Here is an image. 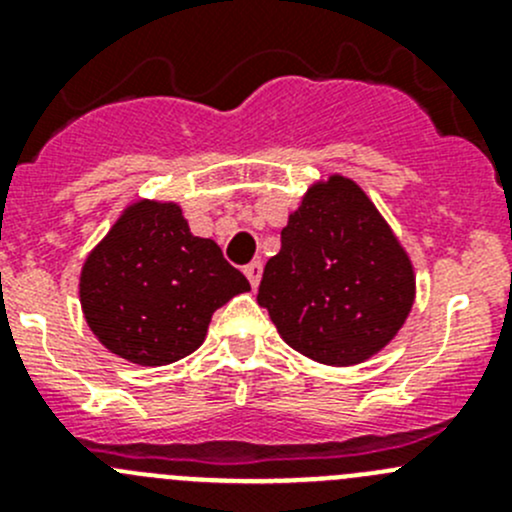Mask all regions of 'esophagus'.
<instances>
[{
    "instance_id": "1",
    "label": "esophagus",
    "mask_w": 512,
    "mask_h": 512,
    "mask_svg": "<svg viewBox=\"0 0 512 512\" xmlns=\"http://www.w3.org/2000/svg\"><path fill=\"white\" fill-rule=\"evenodd\" d=\"M242 272H245V277L250 280V285L257 287V285H260V277H262V262L260 260L250 262V265L242 267Z\"/></svg>"
}]
</instances>
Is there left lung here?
<instances>
[{
    "label": "left lung",
    "mask_w": 512,
    "mask_h": 512,
    "mask_svg": "<svg viewBox=\"0 0 512 512\" xmlns=\"http://www.w3.org/2000/svg\"><path fill=\"white\" fill-rule=\"evenodd\" d=\"M280 240L257 304L289 347L347 366L394 339L414 304V270L359 185L342 175L314 185Z\"/></svg>",
    "instance_id": "obj_1"
}]
</instances>
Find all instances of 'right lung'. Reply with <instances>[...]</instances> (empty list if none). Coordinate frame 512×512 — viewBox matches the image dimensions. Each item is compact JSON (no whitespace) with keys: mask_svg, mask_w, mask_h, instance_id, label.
<instances>
[{"mask_svg":"<svg viewBox=\"0 0 512 512\" xmlns=\"http://www.w3.org/2000/svg\"><path fill=\"white\" fill-rule=\"evenodd\" d=\"M250 282L213 240L195 237L178 205L138 203L81 272V307L106 349L160 366L203 344L215 309Z\"/></svg>","mask_w":512,"mask_h":512,"instance_id":"obj_1","label":"right lung"}]
</instances>
